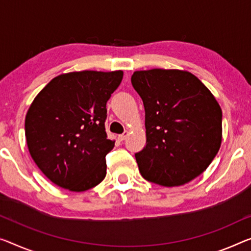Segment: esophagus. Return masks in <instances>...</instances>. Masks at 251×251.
<instances>
[{"instance_id": "34e87169", "label": "esophagus", "mask_w": 251, "mask_h": 251, "mask_svg": "<svg viewBox=\"0 0 251 251\" xmlns=\"http://www.w3.org/2000/svg\"><path fill=\"white\" fill-rule=\"evenodd\" d=\"M128 136H129V132H128V131H126V132L123 133V134H120V136L118 137V139H119V140H120V141H123V140H126V137H128Z\"/></svg>"}]
</instances>
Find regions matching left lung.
Here are the masks:
<instances>
[{
  "label": "left lung",
  "mask_w": 251,
  "mask_h": 251,
  "mask_svg": "<svg viewBox=\"0 0 251 251\" xmlns=\"http://www.w3.org/2000/svg\"><path fill=\"white\" fill-rule=\"evenodd\" d=\"M131 83L146 112V147L136 153L142 177L172 187L201 175L222 141V110L209 88L179 69L137 71Z\"/></svg>",
  "instance_id": "8db88e82"
}]
</instances>
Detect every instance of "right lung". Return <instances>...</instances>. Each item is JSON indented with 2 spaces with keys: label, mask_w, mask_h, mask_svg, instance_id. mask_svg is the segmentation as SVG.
<instances>
[{
  "label": "right lung",
  "mask_w": 251,
  "mask_h": 251,
  "mask_svg": "<svg viewBox=\"0 0 251 251\" xmlns=\"http://www.w3.org/2000/svg\"><path fill=\"white\" fill-rule=\"evenodd\" d=\"M122 71L61 74L39 92L25 115L26 145L34 163L53 184L84 192L105 178L106 102Z\"/></svg>",
  "instance_id": "right-lung-1"
}]
</instances>
